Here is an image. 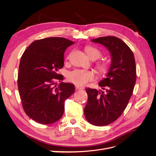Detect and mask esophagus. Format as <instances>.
<instances>
[{
  "instance_id": "obj_1",
  "label": "esophagus",
  "mask_w": 156,
  "mask_h": 156,
  "mask_svg": "<svg viewBox=\"0 0 156 156\" xmlns=\"http://www.w3.org/2000/svg\"><path fill=\"white\" fill-rule=\"evenodd\" d=\"M75 88H76L77 90H83V89H84L83 87H81V86H79V85H75Z\"/></svg>"
}]
</instances>
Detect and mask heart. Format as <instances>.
<instances>
[{
  "label": "heart",
  "instance_id": "b5f03b06",
  "mask_svg": "<svg viewBox=\"0 0 156 156\" xmlns=\"http://www.w3.org/2000/svg\"><path fill=\"white\" fill-rule=\"evenodd\" d=\"M88 56L92 60H96L101 56L100 51L94 47L88 46L85 48ZM97 69L101 73H107L109 66L105 62H99L97 64ZM95 77V73L91 70L75 69L68 73V79L72 82L79 86H84L88 82L92 81Z\"/></svg>",
  "mask_w": 156,
  "mask_h": 156
}]
</instances>
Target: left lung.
Listing matches in <instances>:
<instances>
[{
  "label": "left lung",
  "mask_w": 156,
  "mask_h": 156,
  "mask_svg": "<svg viewBox=\"0 0 156 156\" xmlns=\"http://www.w3.org/2000/svg\"><path fill=\"white\" fill-rule=\"evenodd\" d=\"M104 45L111 56L107 77L99 83L105 91L86 88L88 102L84 116L90 124L103 126L111 124L121 116L133 94L136 82L134 55L128 45L115 36L92 40Z\"/></svg>",
  "instance_id": "left-lung-1"
}]
</instances>
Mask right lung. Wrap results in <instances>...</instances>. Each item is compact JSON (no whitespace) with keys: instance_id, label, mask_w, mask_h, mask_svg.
Instances as JSON below:
<instances>
[{"instance_id":"obj_1","label":"right lung","mask_w":156,"mask_h":156,"mask_svg":"<svg viewBox=\"0 0 156 156\" xmlns=\"http://www.w3.org/2000/svg\"><path fill=\"white\" fill-rule=\"evenodd\" d=\"M74 42L60 37L33 41L23 53L19 66L17 85L27 115L41 124L59 120L64 101L75 92L72 83L63 80L58 71L64 66V55Z\"/></svg>"}]
</instances>
